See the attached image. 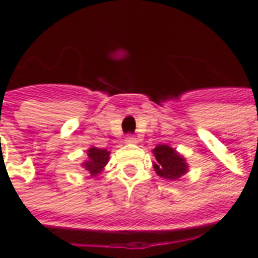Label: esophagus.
<instances>
[{"mask_svg": "<svg viewBox=\"0 0 258 258\" xmlns=\"http://www.w3.org/2000/svg\"><path fill=\"white\" fill-rule=\"evenodd\" d=\"M137 138H135L134 135H127V137H125V142H127V144H137Z\"/></svg>", "mask_w": 258, "mask_h": 258, "instance_id": "obj_1", "label": "esophagus"}]
</instances>
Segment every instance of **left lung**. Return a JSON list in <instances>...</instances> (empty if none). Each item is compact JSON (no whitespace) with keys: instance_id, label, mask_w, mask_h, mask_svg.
I'll use <instances>...</instances> for the list:
<instances>
[{"instance_id":"obj_1","label":"left lung","mask_w":258,"mask_h":258,"mask_svg":"<svg viewBox=\"0 0 258 258\" xmlns=\"http://www.w3.org/2000/svg\"><path fill=\"white\" fill-rule=\"evenodd\" d=\"M152 152L156 159L153 162V170L159 177L174 181L188 173L189 164L186 163V159L170 145H157Z\"/></svg>"}]
</instances>
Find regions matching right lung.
<instances>
[{"instance_id": "1", "label": "right lung", "mask_w": 258, "mask_h": 258, "mask_svg": "<svg viewBox=\"0 0 258 258\" xmlns=\"http://www.w3.org/2000/svg\"><path fill=\"white\" fill-rule=\"evenodd\" d=\"M110 157V152L107 149H99L96 146H91L87 151V159L81 163V167L91 174V177H98L105 170Z\"/></svg>"}]
</instances>
